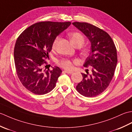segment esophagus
Masks as SVG:
<instances>
[{
  "label": "esophagus",
  "mask_w": 132,
  "mask_h": 132,
  "mask_svg": "<svg viewBox=\"0 0 132 132\" xmlns=\"http://www.w3.org/2000/svg\"><path fill=\"white\" fill-rule=\"evenodd\" d=\"M64 72H65V73H67V74H71L73 72V71H68V70H64L63 71Z\"/></svg>",
  "instance_id": "obj_1"
}]
</instances>
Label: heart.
Instances as JSON below:
<instances>
[{"label": "heart", "mask_w": 132, "mask_h": 132, "mask_svg": "<svg viewBox=\"0 0 132 132\" xmlns=\"http://www.w3.org/2000/svg\"><path fill=\"white\" fill-rule=\"evenodd\" d=\"M70 38L71 43L75 46H79L80 47L82 46L83 43H85V38L80 33L73 32L71 33L69 35ZM59 40V37H57L54 38L52 43V49H55L57 47L58 41ZM86 50H84L82 51L83 54L86 53ZM58 64L62 68L70 70L73 69L74 64L78 63L77 60H70V59H62L58 61Z\"/></svg>", "instance_id": "b5f03b06"}]
</instances>
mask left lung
Instances as JSON below:
<instances>
[{
    "label": "left lung",
    "mask_w": 132,
    "mask_h": 132,
    "mask_svg": "<svg viewBox=\"0 0 132 132\" xmlns=\"http://www.w3.org/2000/svg\"><path fill=\"white\" fill-rule=\"evenodd\" d=\"M72 24L82 32L91 42V52L84 67H90L91 72L82 73L83 80L76 87L77 91L86 97H95L108 87L115 71L117 62V50L107 33L87 23L74 22Z\"/></svg>",
    "instance_id": "left-lung-1"
}]
</instances>
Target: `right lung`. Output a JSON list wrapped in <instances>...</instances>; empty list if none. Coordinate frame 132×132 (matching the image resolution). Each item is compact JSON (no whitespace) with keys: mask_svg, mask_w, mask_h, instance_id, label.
Returning <instances> with one entry per match:
<instances>
[{"mask_svg":"<svg viewBox=\"0 0 132 132\" xmlns=\"http://www.w3.org/2000/svg\"><path fill=\"white\" fill-rule=\"evenodd\" d=\"M71 22L41 21L27 28L17 38L14 61L17 75L25 88L44 95L55 87L62 70L47 69L48 58L54 38L70 26Z\"/></svg>","mask_w":132,"mask_h":132,"instance_id":"right-lung-1","label":"right lung"}]
</instances>
